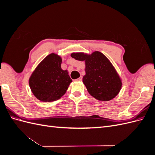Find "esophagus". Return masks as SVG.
Returning a JSON list of instances; mask_svg holds the SVG:
<instances>
[{"instance_id": "34e87169", "label": "esophagus", "mask_w": 155, "mask_h": 155, "mask_svg": "<svg viewBox=\"0 0 155 155\" xmlns=\"http://www.w3.org/2000/svg\"><path fill=\"white\" fill-rule=\"evenodd\" d=\"M77 81H82V76H81V77H79L78 79H76Z\"/></svg>"}]
</instances>
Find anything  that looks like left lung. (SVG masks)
Listing matches in <instances>:
<instances>
[{
    "label": "left lung",
    "mask_w": 155,
    "mask_h": 155,
    "mask_svg": "<svg viewBox=\"0 0 155 155\" xmlns=\"http://www.w3.org/2000/svg\"><path fill=\"white\" fill-rule=\"evenodd\" d=\"M71 57L85 62L83 82L88 93L96 100L109 101L120 92L122 83L113 65L100 51L92 54L72 53Z\"/></svg>",
    "instance_id": "8db88e82"
}]
</instances>
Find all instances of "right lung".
<instances>
[{"instance_id":"1","label":"right lung","mask_w":155,"mask_h":155,"mask_svg":"<svg viewBox=\"0 0 155 155\" xmlns=\"http://www.w3.org/2000/svg\"><path fill=\"white\" fill-rule=\"evenodd\" d=\"M62 59L51 53L42 61L32 72L29 85L34 95L43 102L60 99L72 81L67 70L61 67Z\"/></svg>"}]
</instances>
